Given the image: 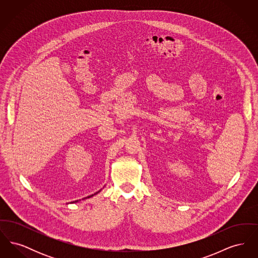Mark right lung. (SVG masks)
Listing matches in <instances>:
<instances>
[{
  "mask_svg": "<svg viewBox=\"0 0 258 258\" xmlns=\"http://www.w3.org/2000/svg\"><path fill=\"white\" fill-rule=\"evenodd\" d=\"M101 190V189H100ZM100 190H98V192H96V194H94V195H92V196H90V197H86V198H90V197H94V196H96V195H98V192L100 191ZM85 199V198H84ZM78 200H76V201H74V202H77Z\"/></svg>",
  "mask_w": 258,
  "mask_h": 258,
  "instance_id": "right-lung-1",
  "label": "right lung"
}]
</instances>
